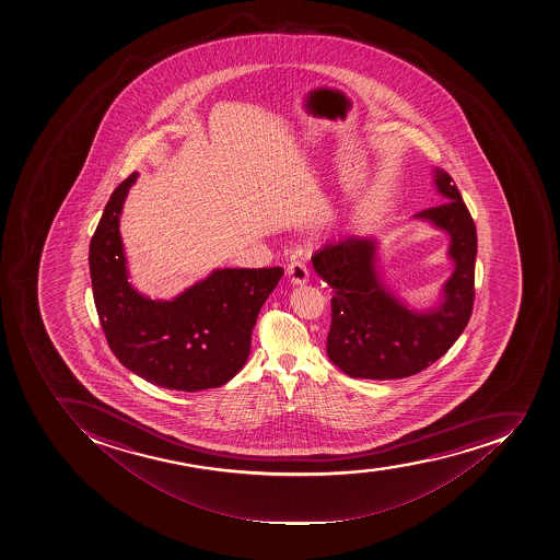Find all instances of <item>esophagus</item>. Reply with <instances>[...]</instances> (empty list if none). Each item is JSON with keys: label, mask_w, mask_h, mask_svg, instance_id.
Returning <instances> with one entry per match:
<instances>
[{"label": "esophagus", "mask_w": 560, "mask_h": 560, "mask_svg": "<svg viewBox=\"0 0 560 560\" xmlns=\"http://www.w3.org/2000/svg\"><path fill=\"white\" fill-rule=\"evenodd\" d=\"M287 273L290 281L293 284H299V287L310 281V270H307V267L302 261H292V264L288 265Z\"/></svg>", "instance_id": "1"}]
</instances>
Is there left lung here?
Listing matches in <instances>:
<instances>
[{
	"label": "left lung",
	"mask_w": 560,
	"mask_h": 560,
	"mask_svg": "<svg viewBox=\"0 0 560 560\" xmlns=\"http://www.w3.org/2000/svg\"><path fill=\"white\" fill-rule=\"evenodd\" d=\"M444 203L416 213L451 236L454 272L442 288V301L428 311H411L380 281L376 241L348 236L316 250L311 261L332 288V324L328 359L351 378H407L447 353L470 319L476 295V224L444 170H434Z\"/></svg>",
	"instance_id": "8db88e82"
}]
</instances>
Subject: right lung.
<instances>
[{
    "label": "right lung",
    "instance_id": "add662e5",
    "mask_svg": "<svg viewBox=\"0 0 560 560\" xmlns=\"http://www.w3.org/2000/svg\"><path fill=\"white\" fill-rule=\"evenodd\" d=\"M136 178L116 187L90 242L93 301L107 345L150 384L182 393L221 387L247 362L259 310L284 270L219 268L173 301L136 292L118 230Z\"/></svg>",
    "mask_w": 560,
    "mask_h": 560
}]
</instances>
